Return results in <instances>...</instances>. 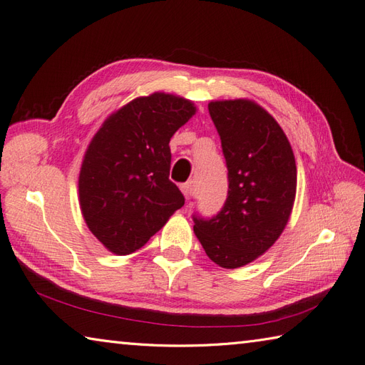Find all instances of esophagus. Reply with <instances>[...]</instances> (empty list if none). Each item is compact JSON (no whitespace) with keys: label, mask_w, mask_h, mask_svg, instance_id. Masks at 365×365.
I'll return each mask as SVG.
<instances>
[{"label":"esophagus","mask_w":365,"mask_h":365,"mask_svg":"<svg viewBox=\"0 0 365 365\" xmlns=\"http://www.w3.org/2000/svg\"><path fill=\"white\" fill-rule=\"evenodd\" d=\"M181 190H182V193H184V196L187 197V200H190V197L193 196V182L189 181V182L182 184L181 185Z\"/></svg>","instance_id":"obj_1"}]
</instances>
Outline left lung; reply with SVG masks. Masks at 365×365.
Wrapping results in <instances>:
<instances>
[{"mask_svg":"<svg viewBox=\"0 0 365 365\" xmlns=\"http://www.w3.org/2000/svg\"><path fill=\"white\" fill-rule=\"evenodd\" d=\"M228 169V195L213 217L193 215V230L216 264L235 269L269 250L284 230L297 190L294 152L279 126L251 101L210 102Z\"/></svg>","mask_w":365,"mask_h":365,"instance_id":"1","label":"left lung"}]
</instances>
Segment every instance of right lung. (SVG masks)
Here are the masks:
<instances>
[{"mask_svg":"<svg viewBox=\"0 0 365 365\" xmlns=\"http://www.w3.org/2000/svg\"><path fill=\"white\" fill-rule=\"evenodd\" d=\"M196 113L190 101L153 93L106 118L79 175L82 215L114 254L140 250L184 205L170 180L172 135Z\"/></svg>","mask_w":365,"mask_h":365,"instance_id":"obj_1","label":"right lung"}]
</instances>
